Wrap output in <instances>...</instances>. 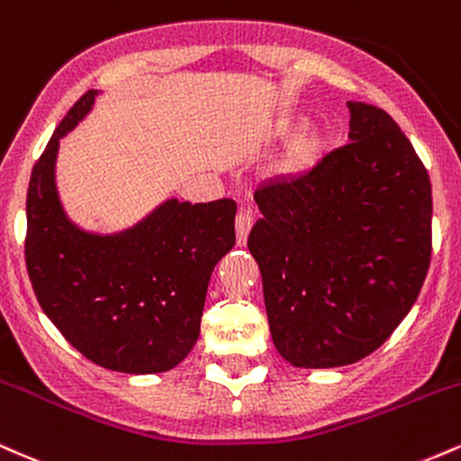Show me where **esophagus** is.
<instances>
[{"mask_svg":"<svg viewBox=\"0 0 461 461\" xmlns=\"http://www.w3.org/2000/svg\"><path fill=\"white\" fill-rule=\"evenodd\" d=\"M253 227V212L249 208H242L240 212L236 214V238H238V245H245L249 231Z\"/></svg>","mask_w":461,"mask_h":461,"instance_id":"34e87169","label":"esophagus"}]
</instances>
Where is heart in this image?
Listing matches in <instances>:
<instances>
[{
	"label": "heart",
	"mask_w": 461,
	"mask_h": 461,
	"mask_svg": "<svg viewBox=\"0 0 461 461\" xmlns=\"http://www.w3.org/2000/svg\"><path fill=\"white\" fill-rule=\"evenodd\" d=\"M305 125V119L294 116V119H285L277 125L275 134L288 136L294 130H299L284 145L282 153L275 158L271 164V176L279 179H294L301 176H308L312 168H316L325 160L327 153L336 145V131L330 125H316V128H300Z\"/></svg>",
	"instance_id": "b5f03b06"
}]
</instances>
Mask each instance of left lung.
Returning <instances> with one entry per match:
<instances>
[{
  "label": "left lung",
  "instance_id": "left-lung-1",
  "mask_svg": "<svg viewBox=\"0 0 461 461\" xmlns=\"http://www.w3.org/2000/svg\"><path fill=\"white\" fill-rule=\"evenodd\" d=\"M348 145L256 190L247 247L273 345L297 368L370 356L405 319L431 258V182L382 108L348 102Z\"/></svg>",
  "mask_w": 461,
  "mask_h": 461
}]
</instances>
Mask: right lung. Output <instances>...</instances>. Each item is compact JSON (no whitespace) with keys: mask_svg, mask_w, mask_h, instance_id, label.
<instances>
[{"mask_svg":"<svg viewBox=\"0 0 461 461\" xmlns=\"http://www.w3.org/2000/svg\"><path fill=\"white\" fill-rule=\"evenodd\" d=\"M97 95L77 99L32 168L25 264L47 319L84 357L116 373H164L197 342L210 277L236 245V203L171 197L113 234L73 223L56 186L58 149Z\"/></svg>","mask_w":461,"mask_h":461,"instance_id":"obj_1","label":"right lung"}]
</instances>
